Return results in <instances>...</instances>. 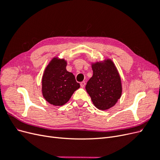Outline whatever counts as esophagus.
Here are the masks:
<instances>
[{"label": "esophagus", "mask_w": 160, "mask_h": 160, "mask_svg": "<svg viewBox=\"0 0 160 160\" xmlns=\"http://www.w3.org/2000/svg\"><path fill=\"white\" fill-rule=\"evenodd\" d=\"M80 85H81V87L82 88H83L85 86V81H82L81 83H80Z\"/></svg>", "instance_id": "1"}]
</instances>
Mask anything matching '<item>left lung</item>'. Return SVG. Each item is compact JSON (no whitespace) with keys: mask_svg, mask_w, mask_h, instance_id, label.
I'll return each instance as SVG.
<instances>
[{"mask_svg":"<svg viewBox=\"0 0 160 160\" xmlns=\"http://www.w3.org/2000/svg\"><path fill=\"white\" fill-rule=\"evenodd\" d=\"M93 74L85 86L95 108L108 110L116 104L122 94V83L113 61L105 59L91 62Z\"/></svg>","mask_w":160,"mask_h":160,"instance_id":"8db88e82","label":"left lung"}]
</instances>
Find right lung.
I'll return each mask as SVG.
<instances>
[{"label": "right lung", "instance_id": "add662e5", "mask_svg": "<svg viewBox=\"0 0 160 160\" xmlns=\"http://www.w3.org/2000/svg\"><path fill=\"white\" fill-rule=\"evenodd\" d=\"M67 62L53 57L47 65L42 77V93L48 103L61 106L69 101L74 92L80 88L74 75L66 69Z\"/></svg>", "mask_w": 160, "mask_h": 160}]
</instances>
